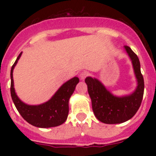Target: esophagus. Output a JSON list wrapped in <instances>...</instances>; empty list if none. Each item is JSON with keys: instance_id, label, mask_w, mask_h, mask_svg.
<instances>
[{"instance_id": "1", "label": "esophagus", "mask_w": 156, "mask_h": 156, "mask_svg": "<svg viewBox=\"0 0 156 156\" xmlns=\"http://www.w3.org/2000/svg\"><path fill=\"white\" fill-rule=\"evenodd\" d=\"M88 75H89V73H88V72L83 71L82 73H80V79L82 80H83Z\"/></svg>"}]
</instances>
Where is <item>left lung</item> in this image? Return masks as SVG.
I'll list each match as a JSON object with an SVG mask.
<instances>
[{
    "label": "left lung",
    "mask_w": 156,
    "mask_h": 156,
    "mask_svg": "<svg viewBox=\"0 0 156 156\" xmlns=\"http://www.w3.org/2000/svg\"><path fill=\"white\" fill-rule=\"evenodd\" d=\"M124 49L131 60L137 80V87L133 93L115 96L97 78L87 76L85 79L94 115L106 124L122 123L131 119L140 108L143 98L144 83L139 58L129 47L124 46Z\"/></svg>",
    "instance_id": "1"
}]
</instances>
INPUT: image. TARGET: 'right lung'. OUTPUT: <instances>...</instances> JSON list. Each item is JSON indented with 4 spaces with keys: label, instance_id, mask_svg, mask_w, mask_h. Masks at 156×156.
I'll list each match as a JSON object with an SVG mask.
<instances>
[{
    "label": "right lung",
    "instance_id": "1",
    "mask_svg": "<svg viewBox=\"0 0 156 156\" xmlns=\"http://www.w3.org/2000/svg\"><path fill=\"white\" fill-rule=\"evenodd\" d=\"M19 54L11 69V96L16 108L25 120L40 128L58 126L66 122L69 114V101L80 80L74 76L63 83L48 101L37 105L24 103L19 99L14 88L13 70L22 55Z\"/></svg>",
    "mask_w": 156,
    "mask_h": 156
}]
</instances>
